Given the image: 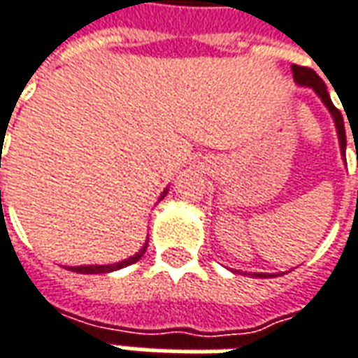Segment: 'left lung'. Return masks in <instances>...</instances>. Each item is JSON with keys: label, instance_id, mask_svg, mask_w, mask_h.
I'll return each instance as SVG.
<instances>
[{"label": "left lung", "instance_id": "1", "mask_svg": "<svg viewBox=\"0 0 358 358\" xmlns=\"http://www.w3.org/2000/svg\"><path fill=\"white\" fill-rule=\"evenodd\" d=\"M292 72H294V80L300 84V86H310L315 90V94L322 97V101L327 106V109L331 111L333 119H335V127H337V135H339V143H341V148L347 147V137H345V125H343V115L339 109L333 106L331 97H329V92H327V86L323 82L322 78L317 76L313 72L312 68L308 66H298V64H292ZM252 276H259V278H268L272 274H252Z\"/></svg>", "mask_w": 358, "mask_h": 358}]
</instances>
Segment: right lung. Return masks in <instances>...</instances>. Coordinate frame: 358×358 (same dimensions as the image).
<instances>
[{"mask_svg":"<svg viewBox=\"0 0 358 358\" xmlns=\"http://www.w3.org/2000/svg\"><path fill=\"white\" fill-rule=\"evenodd\" d=\"M1 141H3V135H1ZM145 250H147V243H145V247L138 250L135 257H129L125 261L117 262V264H101V266H68V271L72 272H80V274H103V272H111V271H119V268H123V266H129V264H133V262H137L143 255H145Z\"/></svg>","mask_w":358,"mask_h":358,"instance_id":"1","label":"right lung"}]
</instances>
